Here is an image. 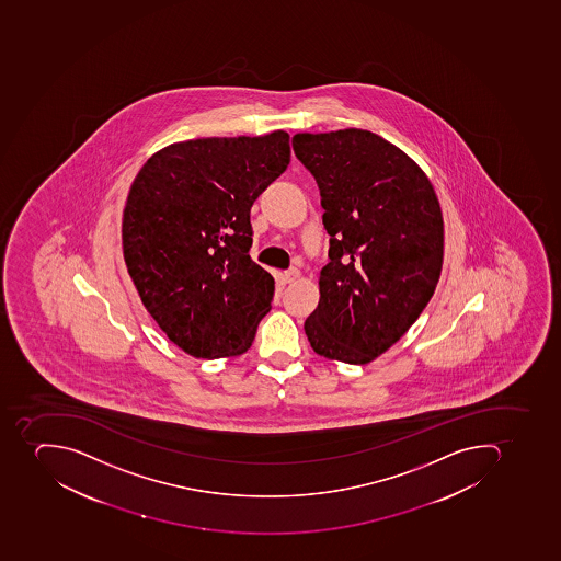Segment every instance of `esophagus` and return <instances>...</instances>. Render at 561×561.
I'll return each instance as SVG.
<instances>
[{"instance_id":"1","label":"esophagus","mask_w":561,"mask_h":561,"mask_svg":"<svg viewBox=\"0 0 561 561\" xmlns=\"http://www.w3.org/2000/svg\"><path fill=\"white\" fill-rule=\"evenodd\" d=\"M300 270L289 268L286 270V272H284L283 277L287 284H291L295 283V280H298V278H300Z\"/></svg>"}]
</instances>
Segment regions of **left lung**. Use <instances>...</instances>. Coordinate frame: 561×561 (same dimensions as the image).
Returning a JSON list of instances; mask_svg holds the SVG:
<instances>
[{
	"label": "left lung",
	"mask_w": 561,
	"mask_h": 561,
	"mask_svg": "<svg viewBox=\"0 0 561 561\" xmlns=\"http://www.w3.org/2000/svg\"><path fill=\"white\" fill-rule=\"evenodd\" d=\"M293 149L318 182L330 234L305 333L319 356L366 365L432 300L444 260L440 204L426 173L376 133H298Z\"/></svg>",
	"instance_id": "left-lung-1"
}]
</instances>
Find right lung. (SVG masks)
<instances>
[{"instance_id": "1", "label": "right lung", "mask_w": 561, "mask_h": 561, "mask_svg": "<svg viewBox=\"0 0 561 561\" xmlns=\"http://www.w3.org/2000/svg\"><path fill=\"white\" fill-rule=\"evenodd\" d=\"M291 158L265 137L176 141L147 159L123 213V252L141 304L176 347L239 356L272 309L275 280L249 256L251 207Z\"/></svg>"}]
</instances>
